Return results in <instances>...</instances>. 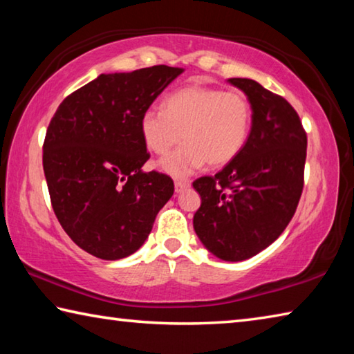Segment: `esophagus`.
Returning a JSON list of instances; mask_svg holds the SVG:
<instances>
[{
	"mask_svg": "<svg viewBox=\"0 0 354 354\" xmlns=\"http://www.w3.org/2000/svg\"><path fill=\"white\" fill-rule=\"evenodd\" d=\"M187 187H190V181H187V179H176V181H175V190H176V194H179V192L185 190Z\"/></svg>",
	"mask_w": 354,
	"mask_h": 354,
	"instance_id": "34e87169",
	"label": "esophagus"
}]
</instances>
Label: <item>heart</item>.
<instances>
[{
    "instance_id": "1",
    "label": "heart",
    "mask_w": 354,
    "mask_h": 354,
    "mask_svg": "<svg viewBox=\"0 0 354 354\" xmlns=\"http://www.w3.org/2000/svg\"><path fill=\"white\" fill-rule=\"evenodd\" d=\"M253 111L239 91L189 84L167 95L162 111L147 109L140 117V134L149 151L170 153L179 142L183 148L165 158L160 167L183 176L206 162L220 169L232 162L248 142Z\"/></svg>"
}]
</instances>
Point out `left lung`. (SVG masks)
<instances>
[{
    "instance_id": "8db88e82",
    "label": "left lung",
    "mask_w": 354,
    "mask_h": 354,
    "mask_svg": "<svg viewBox=\"0 0 354 354\" xmlns=\"http://www.w3.org/2000/svg\"><path fill=\"white\" fill-rule=\"evenodd\" d=\"M253 111L242 153L194 187L201 206L194 227L203 245L223 261H245L283 234L304 185L308 137L289 101L247 77H231Z\"/></svg>"
}]
</instances>
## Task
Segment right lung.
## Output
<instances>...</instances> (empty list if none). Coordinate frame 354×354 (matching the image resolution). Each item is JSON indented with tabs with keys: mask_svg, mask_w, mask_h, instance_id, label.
I'll use <instances>...</instances> for the list:
<instances>
[{
	"mask_svg": "<svg viewBox=\"0 0 354 354\" xmlns=\"http://www.w3.org/2000/svg\"><path fill=\"white\" fill-rule=\"evenodd\" d=\"M183 68L154 65L100 75L68 95L44 142V171L59 223L77 247L104 261L136 253L171 198L169 175L149 159L140 117Z\"/></svg>",
	"mask_w": 354,
	"mask_h": 354,
	"instance_id": "obj_1",
	"label": "right lung"
}]
</instances>
